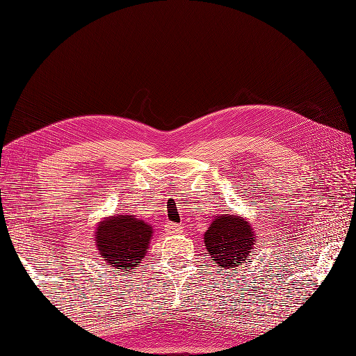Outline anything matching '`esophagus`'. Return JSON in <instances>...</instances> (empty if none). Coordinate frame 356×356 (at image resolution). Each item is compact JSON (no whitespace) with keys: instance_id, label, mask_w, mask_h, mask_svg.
Segmentation results:
<instances>
[{"instance_id":"obj_1","label":"esophagus","mask_w":356,"mask_h":356,"mask_svg":"<svg viewBox=\"0 0 356 356\" xmlns=\"http://www.w3.org/2000/svg\"><path fill=\"white\" fill-rule=\"evenodd\" d=\"M164 231L168 235H177V234L183 232V227L179 225V223H168V225H165Z\"/></svg>"}]
</instances>
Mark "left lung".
<instances>
[{"label":"left lung","instance_id":"8db88e82","mask_svg":"<svg viewBox=\"0 0 356 356\" xmlns=\"http://www.w3.org/2000/svg\"><path fill=\"white\" fill-rule=\"evenodd\" d=\"M203 238L213 263L225 270L239 267L255 245V234L250 223L228 213L215 216Z\"/></svg>","mask_w":356,"mask_h":356}]
</instances>
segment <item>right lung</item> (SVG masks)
I'll return each instance as SVG.
<instances>
[{
  "instance_id": "add662e5",
  "label": "right lung",
  "mask_w": 356,
  "mask_h": 356,
  "mask_svg": "<svg viewBox=\"0 0 356 356\" xmlns=\"http://www.w3.org/2000/svg\"><path fill=\"white\" fill-rule=\"evenodd\" d=\"M152 236V225L144 220L134 215H114L99 222L95 244L108 266L133 271L143 261Z\"/></svg>"
}]
</instances>
